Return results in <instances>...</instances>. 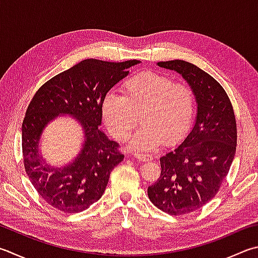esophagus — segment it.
<instances>
[{
	"instance_id": "esophagus-1",
	"label": "esophagus",
	"mask_w": 258,
	"mask_h": 258,
	"mask_svg": "<svg viewBox=\"0 0 258 258\" xmlns=\"http://www.w3.org/2000/svg\"><path fill=\"white\" fill-rule=\"evenodd\" d=\"M134 157L136 159L140 160V162H148V160L153 159V156H150V155H145V154H142V153H135Z\"/></svg>"
}]
</instances>
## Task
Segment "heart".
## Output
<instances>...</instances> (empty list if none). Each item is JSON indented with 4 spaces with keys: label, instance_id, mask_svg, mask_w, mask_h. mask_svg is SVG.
I'll return each instance as SVG.
<instances>
[{
    "label": "heart",
    "instance_id": "b5f03b06",
    "mask_svg": "<svg viewBox=\"0 0 258 258\" xmlns=\"http://www.w3.org/2000/svg\"><path fill=\"white\" fill-rule=\"evenodd\" d=\"M122 96L106 95L102 115L110 134L127 140L139 122L142 129L130 140L140 153L152 152L160 144L174 145L185 137L196 115L197 100L185 83H174L166 75L142 72L121 87Z\"/></svg>",
    "mask_w": 258,
    "mask_h": 258
}]
</instances>
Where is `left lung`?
I'll list each match as a JSON object with an SVG mask.
<instances>
[{"mask_svg":"<svg viewBox=\"0 0 258 258\" xmlns=\"http://www.w3.org/2000/svg\"><path fill=\"white\" fill-rule=\"evenodd\" d=\"M157 65L179 73L193 89L198 103L191 133L160 157V176L148 187L155 207L182 216L207 205L220 189L236 153V118L229 96L208 73L179 59Z\"/></svg>","mask_w":258,"mask_h":258,"instance_id":"1","label":"left lung"}]
</instances>
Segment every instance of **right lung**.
I'll use <instances>...</instances> for the list:
<instances>
[{
  "label": "right lung",
  "instance_id": "right-lung-1",
  "mask_svg": "<svg viewBox=\"0 0 258 258\" xmlns=\"http://www.w3.org/2000/svg\"><path fill=\"white\" fill-rule=\"evenodd\" d=\"M139 60L85 59L47 81L28 105L22 122L23 165L33 187L52 208L66 213L86 210L102 197L110 173L123 160L119 144L102 133V102ZM80 121L86 142L74 162L50 168L38 156L43 128L57 115Z\"/></svg>",
  "mask_w": 258,
  "mask_h": 258
}]
</instances>
